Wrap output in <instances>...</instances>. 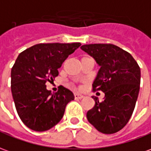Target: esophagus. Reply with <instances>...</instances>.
<instances>
[{
  "instance_id": "esophagus-1",
  "label": "esophagus",
  "mask_w": 151,
  "mask_h": 151,
  "mask_svg": "<svg viewBox=\"0 0 151 151\" xmlns=\"http://www.w3.org/2000/svg\"><path fill=\"white\" fill-rule=\"evenodd\" d=\"M74 98H75L76 100H80V99H83V95H81V94L75 93L74 94Z\"/></svg>"
}]
</instances>
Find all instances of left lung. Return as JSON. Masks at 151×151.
Masks as SVG:
<instances>
[{
	"label": "left lung",
	"instance_id": "1",
	"mask_svg": "<svg viewBox=\"0 0 151 151\" xmlns=\"http://www.w3.org/2000/svg\"><path fill=\"white\" fill-rule=\"evenodd\" d=\"M81 49L101 67L92 84L93 91H102L105 98L86 113L89 123L104 134H113L125 127L137 100L141 69L131 54L113 44L83 45Z\"/></svg>",
	"mask_w": 151,
	"mask_h": 151
}]
</instances>
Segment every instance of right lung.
<instances>
[{
	"mask_svg": "<svg viewBox=\"0 0 151 151\" xmlns=\"http://www.w3.org/2000/svg\"><path fill=\"white\" fill-rule=\"evenodd\" d=\"M81 46L75 43H41L21 52L11 68V91L17 113L32 130L44 132L56 125L68 102L74 100L63 86L52 94L46 83L59 75L58 68Z\"/></svg>",
	"mask_w": 151,
	"mask_h": 151,
	"instance_id": "obj_1",
	"label": "right lung"
}]
</instances>
